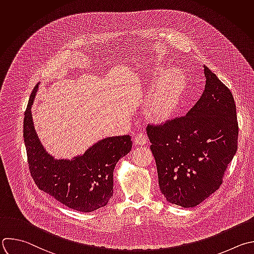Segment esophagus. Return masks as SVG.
Returning a JSON list of instances; mask_svg holds the SVG:
<instances>
[{
    "instance_id": "esophagus-1",
    "label": "esophagus",
    "mask_w": 254,
    "mask_h": 254,
    "mask_svg": "<svg viewBox=\"0 0 254 254\" xmlns=\"http://www.w3.org/2000/svg\"><path fill=\"white\" fill-rule=\"evenodd\" d=\"M134 143L138 144V145H144L147 142V137L145 136V134L138 132L135 136H134Z\"/></svg>"
}]
</instances>
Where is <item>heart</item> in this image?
<instances>
[{"instance_id":"b5f03b06","label":"heart","mask_w":254,"mask_h":254,"mask_svg":"<svg viewBox=\"0 0 254 254\" xmlns=\"http://www.w3.org/2000/svg\"><path fill=\"white\" fill-rule=\"evenodd\" d=\"M185 89V79L177 70H170L161 79L150 102V113L164 118L178 106Z\"/></svg>"}]
</instances>
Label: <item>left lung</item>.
Segmentation results:
<instances>
[{"label":"left lung","mask_w":254,"mask_h":254,"mask_svg":"<svg viewBox=\"0 0 254 254\" xmlns=\"http://www.w3.org/2000/svg\"><path fill=\"white\" fill-rule=\"evenodd\" d=\"M202 96L184 117L148 124L158 185L166 200L193 207L216 191L237 150L238 123L233 96L203 66Z\"/></svg>","instance_id":"8db88e82"}]
</instances>
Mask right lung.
I'll use <instances>...</instances> for the list:
<instances>
[{"label": "right lung", "instance_id": "1", "mask_svg": "<svg viewBox=\"0 0 254 254\" xmlns=\"http://www.w3.org/2000/svg\"><path fill=\"white\" fill-rule=\"evenodd\" d=\"M32 92L24 118V140L31 176L39 190L68 208L91 212L106 206L113 196L114 170L131 149L129 135L105 138L72 160L54 159L41 144L34 128Z\"/></svg>", "mask_w": 254, "mask_h": 254}]
</instances>
